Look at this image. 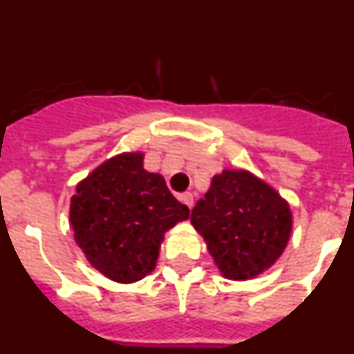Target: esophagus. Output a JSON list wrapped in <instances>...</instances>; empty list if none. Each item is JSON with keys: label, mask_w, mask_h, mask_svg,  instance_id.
<instances>
[{"label": "esophagus", "mask_w": 354, "mask_h": 354, "mask_svg": "<svg viewBox=\"0 0 354 354\" xmlns=\"http://www.w3.org/2000/svg\"><path fill=\"white\" fill-rule=\"evenodd\" d=\"M180 200H183L184 204H186L189 209L193 207V193H189V192L183 193V195H180Z\"/></svg>", "instance_id": "34e87169"}]
</instances>
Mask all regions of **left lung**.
<instances>
[{
	"label": "left lung",
	"mask_w": 354,
	"mask_h": 354,
	"mask_svg": "<svg viewBox=\"0 0 354 354\" xmlns=\"http://www.w3.org/2000/svg\"><path fill=\"white\" fill-rule=\"evenodd\" d=\"M192 223L223 277L246 280L282 255L292 218L273 187L245 170H225L193 207Z\"/></svg>",
	"instance_id": "left-lung-1"
}]
</instances>
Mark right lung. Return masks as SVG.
<instances>
[{"label": "right lung", "mask_w": 354, "mask_h": 354, "mask_svg": "<svg viewBox=\"0 0 354 354\" xmlns=\"http://www.w3.org/2000/svg\"><path fill=\"white\" fill-rule=\"evenodd\" d=\"M189 218L143 156L120 154L77 184L71 223L80 248L95 270L115 282H136L156 268L162 234Z\"/></svg>", "instance_id": "right-lung-1"}]
</instances>
